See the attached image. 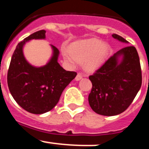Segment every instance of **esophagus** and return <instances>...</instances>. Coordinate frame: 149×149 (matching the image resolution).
<instances>
[{
    "instance_id": "34e87169",
    "label": "esophagus",
    "mask_w": 149,
    "mask_h": 149,
    "mask_svg": "<svg viewBox=\"0 0 149 149\" xmlns=\"http://www.w3.org/2000/svg\"><path fill=\"white\" fill-rule=\"evenodd\" d=\"M82 79V76H81V73H78L77 74V76H76V81H79V80H81V79Z\"/></svg>"
}]
</instances>
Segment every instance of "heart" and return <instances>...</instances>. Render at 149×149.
<instances>
[{
  "instance_id": "b5f03b06",
  "label": "heart",
  "mask_w": 149,
  "mask_h": 149,
  "mask_svg": "<svg viewBox=\"0 0 149 149\" xmlns=\"http://www.w3.org/2000/svg\"><path fill=\"white\" fill-rule=\"evenodd\" d=\"M111 46L96 38H88L73 43L68 47V52L63 51L65 60L71 65L76 63H83L86 71L95 72L105 63L111 53Z\"/></svg>"
}]
</instances>
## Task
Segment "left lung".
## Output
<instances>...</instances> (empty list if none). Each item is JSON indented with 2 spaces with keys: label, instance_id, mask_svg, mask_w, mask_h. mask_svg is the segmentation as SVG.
Here are the masks:
<instances>
[{
  "label": "left lung",
  "instance_id": "obj_1",
  "mask_svg": "<svg viewBox=\"0 0 149 149\" xmlns=\"http://www.w3.org/2000/svg\"><path fill=\"white\" fill-rule=\"evenodd\" d=\"M112 36L128 43L119 35ZM89 79L92 88L88 100L95 113L111 116L124 112L142 84L141 63L135 47L127 46L118 51Z\"/></svg>",
  "mask_w": 149,
  "mask_h": 149
}]
</instances>
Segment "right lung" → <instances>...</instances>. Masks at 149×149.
Wrapping results in <instances>:
<instances>
[{"label": "right lung", "instance_id": "1", "mask_svg": "<svg viewBox=\"0 0 149 149\" xmlns=\"http://www.w3.org/2000/svg\"><path fill=\"white\" fill-rule=\"evenodd\" d=\"M46 30L33 33L17 44L11 57L7 82L11 95L23 109L34 114L51 111L59 102L65 88L77 73L67 71L57 60L60 52L54 46L52 57L42 67L31 65L24 58L23 47L32 39H44Z\"/></svg>", "mask_w": 149, "mask_h": 149}]
</instances>
